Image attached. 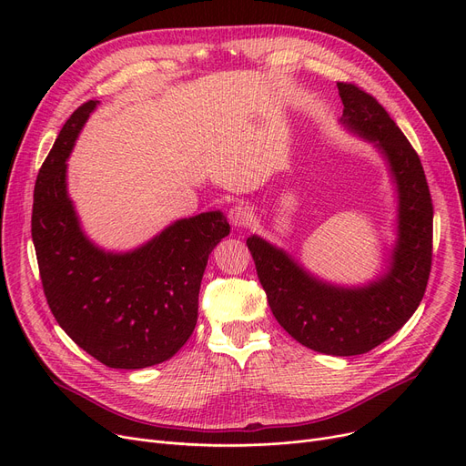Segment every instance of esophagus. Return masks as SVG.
I'll return each instance as SVG.
<instances>
[{
    "mask_svg": "<svg viewBox=\"0 0 466 466\" xmlns=\"http://www.w3.org/2000/svg\"><path fill=\"white\" fill-rule=\"evenodd\" d=\"M228 218H230L232 227L243 228V227H248L251 220H253V209L249 206H246V204H238V206L230 208Z\"/></svg>",
    "mask_w": 466,
    "mask_h": 466,
    "instance_id": "esophagus-1",
    "label": "esophagus"
}]
</instances>
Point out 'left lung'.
<instances>
[{"instance_id":"left-lung-1","label":"left lung","mask_w":466,"mask_h":466,"mask_svg":"<svg viewBox=\"0 0 466 466\" xmlns=\"http://www.w3.org/2000/svg\"><path fill=\"white\" fill-rule=\"evenodd\" d=\"M339 125L372 143L397 194L395 241L381 270L362 283L329 281L276 243L251 234L248 248L278 323L302 346L351 357L374 350L418 309L431 274L432 204L418 153L395 120L355 85L338 83Z\"/></svg>"}]
</instances>
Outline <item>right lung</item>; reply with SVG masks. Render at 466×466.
<instances>
[{
    "mask_svg": "<svg viewBox=\"0 0 466 466\" xmlns=\"http://www.w3.org/2000/svg\"><path fill=\"white\" fill-rule=\"evenodd\" d=\"M97 106L90 100L67 118L39 169L32 238L58 325L109 369L137 370L187 344L198 319L208 258L230 225L215 209L177 218L128 251L92 241L67 190V158Z\"/></svg>",
    "mask_w": 466,
    "mask_h": 466,
    "instance_id": "add662e5",
    "label": "right lung"
}]
</instances>
